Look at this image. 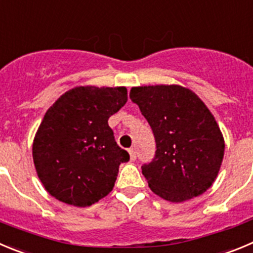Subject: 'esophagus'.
<instances>
[{
  "mask_svg": "<svg viewBox=\"0 0 253 253\" xmlns=\"http://www.w3.org/2000/svg\"><path fill=\"white\" fill-rule=\"evenodd\" d=\"M128 154H129V159H131V161H135L136 160V151H135V150L129 149Z\"/></svg>",
  "mask_w": 253,
  "mask_h": 253,
  "instance_id": "obj_1",
  "label": "esophagus"
}]
</instances>
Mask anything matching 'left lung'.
Returning <instances> with one entry per match:
<instances>
[{
  "mask_svg": "<svg viewBox=\"0 0 253 253\" xmlns=\"http://www.w3.org/2000/svg\"><path fill=\"white\" fill-rule=\"evenodd\" d=\"M129 98L156 141L154 160L142 166L150 189L172 203L207 192L219 172L224 138L204 102L177 84L133 87Z\"/></svg>",
  "mask_w": 253,
  "mask_h": 253,
  "instance_id": "8db88e82",
  "label": "left lung"
}]
</instances>
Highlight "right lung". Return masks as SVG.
<instances>
[{
  "label": "right lung",
  "mask_w": 253,
  "mask_h": 253,
  "mask_svg": "<svg viewBox=\"0 0 253 253\" xmlns=\"http://www.w3.org/2000/svg\"><path fill=\"white\" fill-rule=\"evenodd\" d=\"M126 102V87L81 85L46 111L34 138L33 159L50 195L82 208L112 190L129 155L115 141L108 118Z\"/></svg>",
  "instance_id": "right-lung-1"
}]
</instances>
